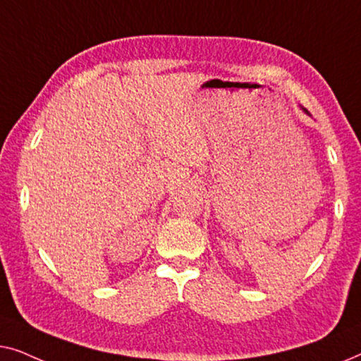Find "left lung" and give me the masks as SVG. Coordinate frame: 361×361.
<instances>
[{
    "label": "left lung",
    "instance_id": "8db88e82",
    "mask_svg": "<svg viewBox=\"0 0 361 361\" xmlns=\"http://www.w3.org/2000/svg\"><path fill=\"white\" fill-rule=\"evenodd\" d=\"M300 110H302V111L305 113V115H309V111H307V110H305V108H302V106H300ZM309 116H310V115H309Z\"/></svg>",
    "mask_w": 361,
    "mask_h": 361
}]
</instances>
